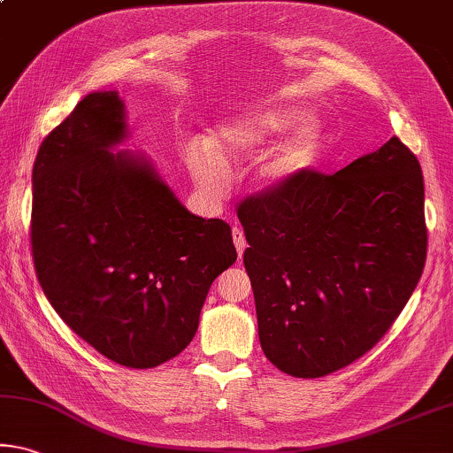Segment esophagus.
<instances>
[{
	"label": "esophagus",
	"instance_id": "obj_1",
	"mask_svg": "<svg viewBox=\"0 0 453 453\" xmlns=\"http://www.w3.org/2000/svg\"><path fill=\"white\" fill-rule=\"evenodd\" d=\"M232 235H234V243H235V250H238V256H243V250H246V238H243V232L242 227L235 226L232 229Z\"/></svg>",
	"mask_w": 453,
	"mask_h": 453
}]
</instances>
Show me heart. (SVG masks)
Instances as JSON below:
<instances>
[{"label": "heart", "instance_id": "heart-1", "mask_svg": "<svg viewBox=\"0 0 453 453\" xmlns=\"http://www.w3.org/2000/svg\"><path fill=\"white\" fill-rule=\"evenodd\" d=\"M292 131L268 147L252 167V179L262 189H282L298 181L317 161L322 127L314 117L288 109H260L243 112L218 125L207 134V149H191L188 165L201 188L218 193L224 188V167L240 165L265 142Z\"/></svg>", "mask_w": 453, "mask_h": 453}]
</instances>
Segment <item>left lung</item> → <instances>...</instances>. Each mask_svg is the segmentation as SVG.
Listing matches in <instances>:
<instances>
[{
	"instance_id": "8db88e82",
	"label": "left lung",
	"mask_w": 453,
	"mask_h": 453,
	"mask_svg": "<svg viewBox=\"0 0 453 453\" xmlns=\"http://www.w3.org/2000/svg\"><path fill=\"white\" fill-rule=\"evenodd\" d=\"M238 218L262 350L292 377H325L375 347L426 265L423 175L397 136L334 175L306 171L248 197Z\"/></svg>"
}]
</instances>
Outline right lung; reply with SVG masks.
<instances>
[{"mask_svg":"<svg viewBox=\"0 0 453 453\" xmlns=\"http://www.w3.org/2000/svg\"><path fill=\"white\" fill-rule=\"evenodd\" d=\"M128 139L117 90L90 92L35 155L32 252L60 319L131 369L177 357L210 286L235 262L232 229L189 213Z\"/></svg>","mask_w":453,"mask_h":453,"instance_id":"right-lung-1","label":"right lung"}]
</instances>
